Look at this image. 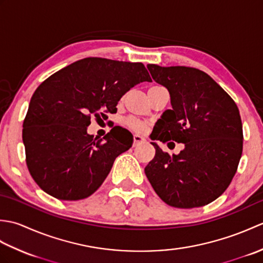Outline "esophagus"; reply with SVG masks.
I'll return each mask as SVG.
<instances>
[{
    "instance_id": "1",
    "label": "esophagus",
    "mask_w": 263,
    "mask_h": 263,
    "mask_svg": "<svg viewBox=\"0 0 263 263\" xmlns=\"http://www.w3.org/2000/svg\"><path fill=\"white\" fill-rule=\"evenodd\" d=\"M143 142H146L144 138H142L140 136H133V147H137L138 144L143 143Z\"/></svg>"
}]
</instances>
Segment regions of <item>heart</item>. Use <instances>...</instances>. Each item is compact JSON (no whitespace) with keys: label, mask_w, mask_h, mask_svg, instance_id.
<instances>
[{"label":"heart","mask_w":263,"mask_h":263,"mask_svg":"<svg viewBox=\"0 0 263 263\" xmlns=\"http://www.w3.org/2000/svg\"><path fill=\"white\" fill-rule=\"evenodd\" d=\"M125 124L127 127H130L131 130L139 132V133H142L146 131L147 128V124L144 122L140 121V120H137V119H127L125 121Z\"/></svg>","instance_id":"b5f03b06"}]
</instances>
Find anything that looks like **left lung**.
Returning a JSON list of instances; mask_svg holds the SVG:
<instances>
[{
  "label": "left lung",
  "instance_id": "left-lung-1",
  "mask_svg": "<svg viewBox=\"0 0 263 263\" xmlns=\"http://www.w3.org/2000/svg\"><path fill=\"white\" fill-rule=\"evenodd\" d=\"M147 68L170 91L172 104L150 138L184 143V149L171 156L152 142L156 154L144 173L168 205L190 209L208 204L225 192L241 159L243 127L237 106L203 71L157 64Z\"/></svg>",
  "mask_w": 263,
  "mask_h": 263
}]
</instances>
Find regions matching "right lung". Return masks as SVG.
<instances>
[{
  "instance_id": "add662e5",
  "label": "right lung",
  "mask_w": 263,
  "mask_h": 263,
  "mask_svg": "<svg viewBox=\"0 0 263 263\" xmlns=\"http://www.w3.org/2000/svg\"><path fill=\"white\" fill-rule=\"evenodd\" d=\"M152 81L142 63L102 58L77 61L55 72L30 99L22 141L26 163L38 186L52 197L76 201L90 197L109 174L133 137L114 126L103 139L87 133L92 116L116 113L132 87Z\"/></svg>"
}]
</instances>
